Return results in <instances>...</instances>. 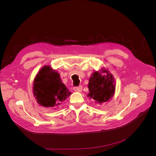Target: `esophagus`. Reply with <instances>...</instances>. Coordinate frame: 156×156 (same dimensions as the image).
Here are the masks:
<instances>
[{"mask_svg": "<svg viewBox=\"0 0 156 156\" xmlns=\"http://www.w3.org/2000/svg\"><path fill=\"white\" fill-rule=\"evenodd\" d=\"M73 90L77 92H81L83 90V87L82 86H79L73 88Z\"/></svg>", "mask_w": 156, "mask_h": 156, "instance_id": "34e87169", "label": "esophagus"}]
</instances>
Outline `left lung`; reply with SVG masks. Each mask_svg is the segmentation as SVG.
Instances as JSON below:
<instances>
[{"instance_id":"left-lung-1","label":"left lung","mask_w":156,"mask_h":156,"mask_svg":"<svg viewBox=\"0 0 156 156\" xmlns=\"http://www.w3.org/2000/svg\"><path fill=\"white\" fill-rule=\"evenodd\" d=\"M115 81L109 71L102 68L96 71L89 79L88 98L102 104L109 101L115 92Z\"/></svg>"}]
</instances>
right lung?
Segmentation results:
<instances>
[{"label": "right lung", "instance_id": "right-lung-1", "mask_svg": "<svg viewBox=\"0 0 156 156\" xmlns=\"http://www.w3.org/2000/svg\"><path fill=\"white\" fill-rule=\"evenodd\" d=\"M32 88L37 103L45 107L60 105L72 94L61 81L59 73L50 66H44L37 72Z\"/></svg>", "mask_w": 156, "mask_h": 156}]
</instances>
